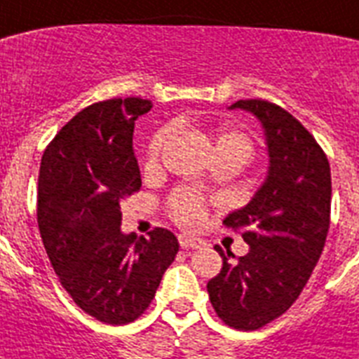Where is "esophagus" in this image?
I'll return each instance as SVG.
<instances>
[{
    "label": "esophagus",
    "instance_id": "obj_1",
    "mask_svg": "<svg viewBox=\"0 0 359 359\" xmlns=\"http://www.w3.org/2000/svg\"><path fill=\"white\" fill-rule=\"evenodd\" d=\"M179 243L182 248H203V246L206 245L203 239L191 236H179Z\"/></svg>",
    "mask_w": 359,
    "mask_h": 359
}]
</instances>
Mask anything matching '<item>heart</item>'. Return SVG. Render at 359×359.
Masks as SVG:
<instances>
[{
    "label": "heart",
    "mask_w": 359,
    "mask_h": 359,
    "mask_svg": "<svg viewBox=\"0 0 359 359\" xmlns=\"http://www.w3.org/2000/svg\"><path fill=\"white\" fill-rule=\"evenodd\" d=\"M171 138V129L162 128L153 135L149 147H147V164H155L158 156L164 151L165 144ZM215 149L219 151H236L248 161L252 155V140L248 135L237 129H221V133L215 140ZM171 215L179 224L186 228H194L204 217V201L203 197L191 194V191H179L170 201Z\"/></svg>",
    "instance_id": "obj_1"
}]
</instances>
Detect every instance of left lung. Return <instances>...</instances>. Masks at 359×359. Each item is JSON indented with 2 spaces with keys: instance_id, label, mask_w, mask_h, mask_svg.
Returning <instances> with one entry per match:
<instances>
[{
  "instance_id": "obj_1",
  "label": "left lung",
  "mask_w": 359,
  "mask_h": 359,
  "mask_svg": "<svg viewBox=\"0 0 359 359\" xmlns=\"http://www.w3.org/2000/svg\"><path fill=\"white\" fill-rule=\"evenodd\" d=\"M266 137L268 173L248 204L228 213V228H245L248 254L221 248V273L208 281L217 316L228 327L257 330L285 314L318 264L330 226V165L316 138L288 111L266 100H239Z\"/></svg>"
}]
</instances>
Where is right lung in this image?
<instances>
[{
	"label": "right lung",
	"mask_w": 359,
	"mask_h": 359,
	"mask_svg": "<svg viewBox=\"0 0 359 359\" xmlns=\"http://www.w3.org/2000/svg\"><path fill=\"white\" fill-rule=\"evenodd\" d=\"M142 98L98 102L72 116L41 156L38 226L62 287L107 325L131 323L155 297L179 241L165 228L149 239L120 230V204L142 186L133 153Z\"/></svg>",
	"instance_id": "obj_1"
}]
</instances>
